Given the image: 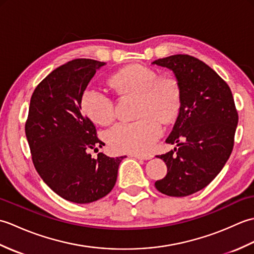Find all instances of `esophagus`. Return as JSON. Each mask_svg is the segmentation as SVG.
I'll use <instances>...</instances> for the list:
<instances>
[{
  "label": "esophagus",
  "instance_id": "34e87169",
  "mask_svg": "<svg viewBox=\"0 0 254 254\" xmlns=\"http://www.w3.org/2000/svg\"><path fill=\"white\" fill-rule=\"evenodd\" d=\"M134 158L136 159H143V160H147V159H150L153 157L152 155H141V154H133L132 155Z\"/></svg>",
  "mask_w": 254,
  "mask_h": 254
}]
</instances>
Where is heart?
I'll list each match as a JSON object with an SVG mask.
<instances>
[{
  "label": "heart",
  "mask_w": 254,
  "mask_h": 254,
  "mask_svg": "<svg viewBox=\"0 0 254 254\" xmlns=\"http://www.w3.org/2000/svg\"><path fill=\"white\" fill-rule=\"evenodd\" d=\"M109 84L118 95L137 96L136 116L139 119L118 123L108 132V143L116 152L147 154L163 133L161 122L169 124L179 115V82L172 75L158 76L153 68L133 64L113 74ZM82 108L90 120L101 126H108L115 119L113 100L98 88L84 90Z\"/></svg>",
  "instance_id": "b5f03b06"
}]
</instances>
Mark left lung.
<instances>
[{"label":"left lung","mask_w":254,"mask_h":254,"mask_svg":"<svg viewBox=\"0 0 254 254\" xmlns=\"http://www.w3.org/2000/svg\"><path fill=\"white\" fill-rule=\"evenodd\" d=\"M153 64L171 69L181 87L179 115L166 139L177 147L157 156L168 169L155 187L166 195L188 196L209 185L227 163L238 112L227 83L198 59L175 55Z\"/></svg>","instance_id":"8db88e82"}]
</instances>
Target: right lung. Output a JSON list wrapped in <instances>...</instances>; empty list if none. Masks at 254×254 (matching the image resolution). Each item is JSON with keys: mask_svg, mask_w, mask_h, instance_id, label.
<instances>
[{"mask_svg": "<svg viewBox=\"0 0 254 254\" xmlns=\"http://www.w3.org/2000/svg\"><path fill=\"white\" fill-rule=\"evenodd\" d=\"M75 59L52 71L32 93L25 132L32 163L53 192L77 204L106 196L116 185L121 157L89 150L105 145L82 115V95L96 71L105 65Z\"/></svg>", "mask_w": 254, "mask_h": 254, "instance_id": "obj_1", "label": "right lung"}]
</instances>
